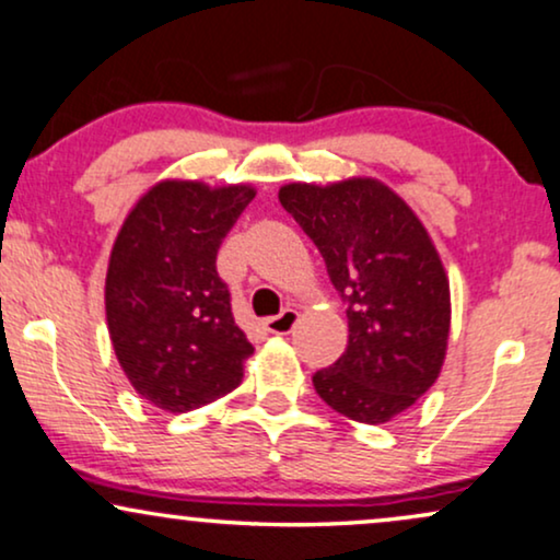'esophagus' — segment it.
<instances>
[{
    "label": "esophagus",
    "instance_id": "esophagus-1",
    "mask_svg": "<svg viewBox=\"0 0 560 560\" xmlns=\"http://www.w3.org/2000/svg\"><path fill=\"white\" fill-rule=\"evenodd\" d=\"M296 320H300V313H296V310H292V307H284L276 317H268L266 330L276 332V336H287V332L296 325Z\"/></svg>",
    "mask_w": 560,
    "mask_h": 560
}]
</instances>
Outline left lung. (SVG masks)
Here are the masks:
<instances>
[{
	"label": "left lung",
	"instance_id": "1",
	"mask_svg": "<svg viewBox=\"0 0 560 560\" xmlns=\"http://www.w3.org/2000/svg\"><path fill=\"white\" fill-rule=\"evenodd\" d=\"M279 201L317 245L349 317V346L315 372L317 395L351 421H393L434 385L447 353L450 279L427 228L374 178L289 183Z\"/></svg>",
	"mask_w": 560,
	"mask_h": 560
}]
</instances>
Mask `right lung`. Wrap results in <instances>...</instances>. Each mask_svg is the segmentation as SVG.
Wrapping results in <instances>:
<instances>
[{"mask_svg":"<svg viewBox=\"0 0 560 560\" xmlns=\"http://www.w3.org/2000/svg\"><path fill=\"white\" fill-rule=\"evenodd\" d=\"M256 188L160 180L113 243L105 317L118 364L152 406L186 413L235 390L253 343L217 273L222 240Z\"/></svg>","mask_w":560,"mask_h":560,"instance_id":"add662e5","label":"right lung"}]
</instances>
